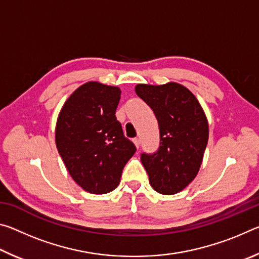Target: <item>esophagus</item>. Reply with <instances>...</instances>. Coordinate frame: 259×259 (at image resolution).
<instances>
[{"label": "esophagus", "mask_w": 259, "mask_h": 259, "mask_svg": "<svg viewBox=\"0 0 259 259\" xmlns=\"http://www.w3.org/2000/svg\"><path fill=\"white\" fill-rule=\"evenodd\" d=\"M134 143H135L136 147L139 148V145H140V140H139V138H135V139H134Z\"/></svg>", "instance_id": "esophagus-1"}]
</instances>
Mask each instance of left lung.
<instances>
[{
    "instance_id": "1",
    "label": "left lung",
    "mask_w": 259,
    "mask_h": 259,
    "mask_svg": "<svg viewBox=\"0 0 259 259\" xmlns=\"http://www.w3.org/2000/svg\"><path fill=\"white\" fill-rule=\"evenodd\" d=\"M135 90L159 122V150L140 156L148 181L157 193L176 194L200 170L209 138L207 116L195 96L179 83L137 84Z\"/></svg>"
}]
</instances>
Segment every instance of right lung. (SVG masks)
Here are the masks:
<instances>
[{"label": "right lung", "instance_id": "obj_1", "mask_svg": "<svg viewBox=\"0 0 259 259\" xmlns=\"http://www.w3.org/2000/svg\"><path fill=\"white\" fill-rule=\"evenodd\" d=\"M120 98V88L87 82L69 96L57 119V150L74 182L88 193L115 190L136 152L116 120Z\"/></svg>", "mask_w": 259, "mask_h": 259}]
</instances>
